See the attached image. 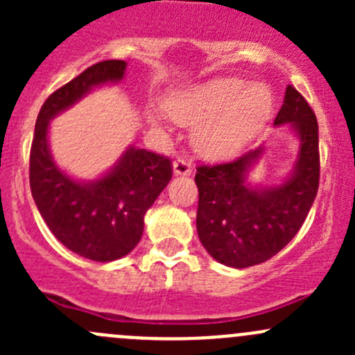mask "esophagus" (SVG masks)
<instances>
[{
  "label": "esophagus",
  "mask_w": 355,
  "mask_h": 355,
  "mask_svg": "<svg viewBox=\"0 0 355 355\" xmlns=\"http://www.w3.org/2000/svg\"><path fill=\"white\" fill-rule=\"evenodd\" d=\"M192 170H194L192 164L189 163L187 159H184V157H177V159L173 161L175 175H191Z\"/></svg>",
  "instance_id": "1"
}]
</instances>
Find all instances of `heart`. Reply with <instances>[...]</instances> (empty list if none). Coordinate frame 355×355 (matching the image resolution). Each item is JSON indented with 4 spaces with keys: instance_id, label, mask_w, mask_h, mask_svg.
Returning a JSON list of instances; mask_svg holds the SVG:
<instances>
[{
    "instance_id": "1",
    "label": "heart",
    "mask_w": 355,
    "mask_h": 355,
    "mask_svg": "<svg viewBox=\"0 0 355 355\" xmlns=\"http://www.w3.org/2000/svg\"><path fill=\"white\" fill-rule=\"evenodd\" d=\"M166 110L184 125H200L198 141L209 156H227L249 141L270 118L273 94L264 84L216 78L171 96Z\"/></svg>"
}]
</instances>
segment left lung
<instances>
[{"instance_id": "1", "label": "left lung", "mask_w": 355, "mask_h": 355, "mask_svg": "<svg viewBox=\"0 0 355 355\" xmlns=\"http://www.w3.org/2000/svg\"><path fill=\"white\" fill-rule=\"evenodd\" d=\"M290 123L300 139L295 171L271 189H250L245 171L263 148L228 163L199 164L198 235L207 252L225 266L247 268L268 261L295 237L320 187L318 120L293 85L285 91L275 125Z\"/></svg>"}]
</instances>
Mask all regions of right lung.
Masks as SVG:
<instances>
[{
	"mask_svg": "<svg viewBox=\"0 0 355 355\" xmlns=\"http://www.w3.org/2000/svg\"><path fill=\"white\" fill-rule=\"evenodd\" d=\"M123 60L85 68L44 101L35 120L28 180L39 213L71 252L98 263L123 257L139 244L144 214L173 175L170 157L130 148L113 171L92 184H78L56 168L48 149V123L92 87L123 77Z\"/></svg>",
	"mask_w": 355,
	"mask_h": 355,
	"instance_id": "right-lung-1",
	"label": "right lung"
}]
</instances>
